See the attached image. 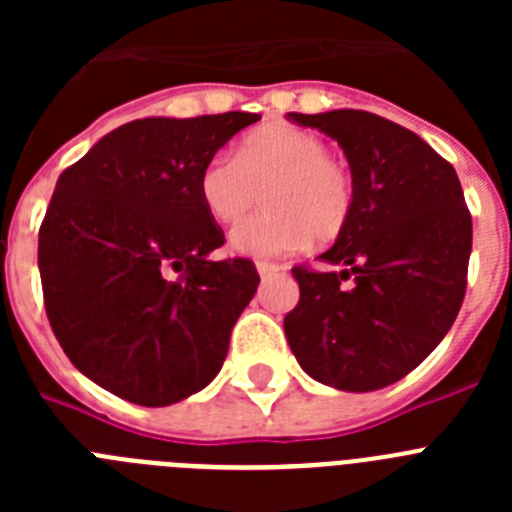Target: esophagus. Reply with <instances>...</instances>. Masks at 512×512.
Segmentation results:
<instances>
[{"mask_svg":"<svg viewBox=\"0 0 512 512\" xmlns=\"http://www.w3.org/2000/svg\"><path fill=\"white\" fill-rule=\"evenodd\" d=\"M282 269L279 264H271V261H256V271H259L261 277H271V274H277Z\"/></svg>","mask_w":512,"mask_h":512,"instance_id":"obj_1","label":"esophagus"}]
</instances>
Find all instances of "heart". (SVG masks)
<instances>
[{"label": "heart", "mask_w": 512, "mask_h": 512, "mask_svg": "<svg viewBox=\"0 0 512 512\" xmlns=\"http://www.w3.org/2000/svg\"><path fill=\"white\" fill-rule=\"evenodd\" d=\"M200 202L217 223H235L261 202L269 210L230 233L243 256H279L307 241L341 238L356 205L354 174L328 153V143L295 125H266L230 156H212L200 171Z\"/></svg>", "instance_id": "heart-1"}]
</instances>
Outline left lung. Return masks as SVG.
Returning a JSON list of instances; mask_svg holds the SVG:
<instances>
[{
  "instance_id": "left-lung-1",
  "label": "left lung",
  "mask_w": 512,
  "mask_h": 512,
  "mask_svg": "<svg viewBox=\"0 0 512 512\" xmlns=\"http://www.w3.org/2000/svg\"><path fill=\"white\" fill-rule=\"evenodd\" d=\"M287 117L338 140L356 184L351 223L318 256L341 271L292 269L289 348L328 387L382 390L431 354L464 302L472 215L459 176L420 135L372 112Z\"/></svg>"
}]
</instances>
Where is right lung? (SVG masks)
<instances>
[{
  "mask_svg": "<svg viewBox=\"0 0 512 512\" xmlns=\"http://www.w3.org/2000/svg\"><path fill=\"white\" fill-rule=\"evenodd\" d=\"M261 115L120 125L58 176L38 235L43 300L63 354L122 400L164 408L200 392L259 287L200 202V171Z\"/></svg>",
  "mask_w": 512,
  "mask_h": 512,
  "instance_id": "1",
  "label": "right lung"
}]
</instances>
